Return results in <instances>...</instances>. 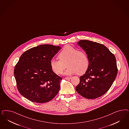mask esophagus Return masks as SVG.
<instances>
[{
    "label": "esophagus",
    "mask_w": 129,
    "mask_h": 129,
    "mask_svg": "<svg viewBox=\"0 0 129 129\" xmlns=\"http://www.w3.org/2000/svg\"><path fill=\"white\" fill-rule=\"evenodd\" d=\"M65 80H71V77H66V78H64Z\"/></svg>",
    "instance_id": "esophagus-1"
}]
</instances>
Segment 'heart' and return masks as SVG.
<instances>
[{"instance_id": "1", "label": "heart", "mask_w": 129, "mask_h": 129, "mask_svg": "<svg viewBox=\"0 0 129 129\" xmlns=\"http://www.w3.org/2000/svg\"><path fill=\"white\" fill-rule=\"evenodd\" d=\"M59 60L52 59L50 61V66L55 73L61 74L68 66L64 74L71 75L77 73L82 75L87 71L89 60L88 55L83 51L70 45H66L58 55Z\"/></svg>"}]
</instances>
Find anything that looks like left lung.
Listing matches in <instances>:
<instances>
[{"mask_svg":"<svg viewBox=\"0 0 129 129\" xmlns=\"http://www.w3.org/2000/svg\"><path fill=\"white\" fill-rule=\"evenodd\" d=\"M77 44L88 55L89 65L87 71L80 77L76 90L89 99L101 97L108 91L117 75L115 57L104 45L88 40Z\"/></svg>","mask_w":129,"mask_h":129,"instance_id":"obj_1","label":"left lung"}]
</instances>
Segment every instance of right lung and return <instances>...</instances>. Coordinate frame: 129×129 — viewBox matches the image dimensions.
Listing matches in <instances>:
<instances>
[{"mask_svg":"<svg viewBox=\"0 0 129 129\" xmlns=\"http://www.w3.org/2000/svg\"><path fill=\"white\" fill-rule=\"evenodd\" d=\"M60 49L52 45H41L22 54L14 73L18 90L23 97L42 103L57 95L62 78L52 71L50 61Z\"/></svg>","mask_w":129,"mask_h":129,"instance_id":"1","label":"right lung"}]
</instances>
